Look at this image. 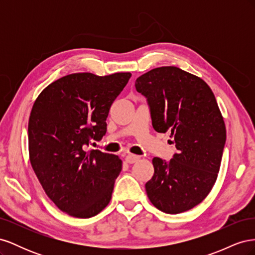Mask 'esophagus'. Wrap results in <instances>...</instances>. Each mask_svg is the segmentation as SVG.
<instances>
[{"label": "esophagus", "mask_w": 255, "mask_h": 255, "mask_svg": "<svg viewBox=\"0 0 255 255\" xmlns=\"http://www.w3.org/2000/svg\"><path fill=\"white\" fill-rule=\"evenodd\" d=\"M139 158L140 157L138 155H134V154H128V155L126 156V161L128 164H134Z\"/></svg>", "instance_id": "34e87169"}]
</instances>
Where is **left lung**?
Here are the masks:
<instances>
[{"label":"left lung","instance_id":"1","mask_svg":"<svg viewBox=\"0 0 255 255\" xmlns=\"http://www.w3.org/2000/svg\"><path fill=\"white\" fill-rule=\"evenodd\" d=\"M135 87L146 99L153 128L170 132L177 150L168 161L152 159L146 195L166 214L191 210L214 186L226 143L216 98L203 80L177 67L152 69L136 80Z\"/></svg>","mask_w":255,"mask_h":255}]
</instances>
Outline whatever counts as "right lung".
I'll list each match as a JSON object with an SVG mask.
<instances>
[{
    "label": "right lung",
    "instance_id": "add662e5",
    "mask_svg": "<svg viewBox=\"0 0 255 255\" xmlns=\"http://www.w3.org/2000/svg\"><path fill=\"white\" fill-rule=\"evenodd\" d=\"M130 76L66 75L43 89L30 112V164L45 194L73 217H94L111 201L122 161L86 146L106 134L111 106Z\"/></svg>",
    "mask_w": 255,
    "mask_h": 255
}]
</instances>
